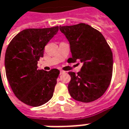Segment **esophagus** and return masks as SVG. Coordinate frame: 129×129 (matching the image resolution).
<instances>
[{
	"label": "esophagus",
	"instance_id": "1",
	"mask_svg": "<svg viewBox=\"0 0 129 129\" xmlns=\"http://www.w3.org/2000/svg\"><path fill=\"white\" fill-rule=\"evenodd\" d=\"M65 73V72L63 70H60V75H62V74H64Z\"/></svg>",
	"mask_w": 129,
	"mask_h": 129
}]
</instances>
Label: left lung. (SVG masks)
<instances>
[{
    "instance_id": "8db88e82",
    "label": "left lung",
    "mask_w": 129,
    "mask_h": 129,
    "mask_svg": "<svg viewBox=\"0 0 129 129\" xmlns=\"http://www.w3.org/2000/svg\"><path fill=\"white\" fill-rule=\"evenodd\" d=\"M70 44L72 57L69 63L79 61L80 72H69L68 90L78 102H94L102 96L111 83L113 54L106 39L99 30L85 23L59 26ZM79 64V63H78Z\"/></svg>"
}]
</instances>
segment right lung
Segmentation results:
<instances>
[{
  "instance_id": "right-lung-1",
  "label": "right lung",
  "mask_w": 129,
  "mask_h": 129,
  "mask_svg": "<svg viewBox=\"0 0 129 129\" xmlns=\"http://www.w3.org/2000/svg\"><path fill=\"white\" fill-rule=\"evenodd\" d=\"M58 30V26L23 30L7 47L5 67L8 81L15 96L28 106H41L53 96L59 71L38 70V61Z\"/></svg>"
}]
</instances>
